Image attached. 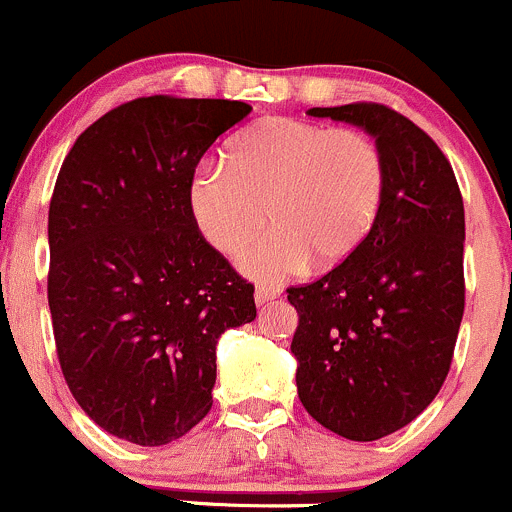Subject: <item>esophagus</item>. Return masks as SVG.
I'll list each match as a JSON object with an SVG mask.
<instances>
[{
	"label": "esophagus",
	"mask_w": 512,
	"mask_h": 512,
	"mask_svg": "<svg viewBox=\"0 0 512 512\" xmlns=\"http://www.w3.org/2000/svg\"><path fill=\"white\" fill-rule=\"evenodd\" d=\"M254 296H256L258 306H263V303H268V301H273V298L281 296V288H278V286H268V283H261V286H256Z\"/></svg>",
	"instance_id": "34e87169"
}]
</instances>
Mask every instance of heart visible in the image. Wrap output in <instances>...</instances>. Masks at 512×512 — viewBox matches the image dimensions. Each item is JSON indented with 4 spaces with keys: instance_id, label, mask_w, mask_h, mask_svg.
<instances>
[{
    "instance_id": "heart-1",
    "label": "heart",
    "mask_w": 512,
    "mask_h": 512,
    "mask_svg": "<svg viewBox=\"0 0 512 512\" xmlns=\"http://www.w3.org/2000/svg\"><path fill=\"white\" fill-rule=\"evenodd\" d=\"M386 194V161L368 134L273 116L236 136L226 164L191 181V214L221 254L239 256L266 226L276 229L244 258L256 278L348 261L371 236ZM269 214H265V209Z\"/></svg>"
}]
</instances>
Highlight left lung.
<instances>
[{"label":"left lung","mask_w":512,"mask_h":512,"mask_svg":"<svg viewBox=\"0 0 512 512\" xmlns=\"http://www.w3.org/2000/svg\"><path fill=\"white\" fill-rule=\"evenodd\" d=\"M376 139L386 194L371 236L348 261L288 288L291 353L303 408L348 440H378L438 396L465 308V214L443 151L383 104L313 106Z\"/></svg>","instance_id":"1"}]
</instances>
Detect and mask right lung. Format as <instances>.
<instances>
[{"label":"right lung","mask_w":512,"mask_h":512,"mask_svg":"<svg viewBox=\"0 0 512 512\" xmlns=\"http://www.w3.org/2000/svg\"><path fill=\"white\" fill-rule=\"evenodd\" d=\"M251 106L144 96L89 126L49 204V311L64 381L106 433L166 445L211 411L216 343L254 286L201 236L196 164Z\"/></svg>","instance_id":"1"}]
</instances>
